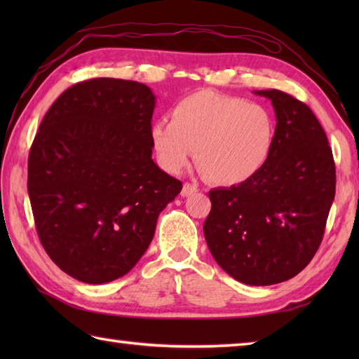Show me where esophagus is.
I'll return each mask as SVG.
<instances>
[{
    "mask_svg": "<svg viewBox=\"0 0 359 359\" xmlns=\"http://www.w3.org/2000/svg\"><path fill=\"white\" fill-rule=\"evenodd\" d=\"M199 191V188H197V185H194V184H184V188H182V196L184 197H188V196H191V194H194V193H197Z\"/></svg>",
    "mask_w": 359,
    "mask_h": 359,
    "instance_id": "obj_1",
    "label": "esophagus"
}]
</instances>
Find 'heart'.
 Masks as SVG:
<instances>
[{
	"label": "heart",
	"mask_w": 359,
	"mask_h": 359,
	"mask_svg": "<svg viewBox=\"0 0 359 359\" xmlns=\"http://www.w3.org/2000/svg\"><path fill=\"white\" fill-rule=\"evenodd\" d=\"M149 137L166 172L180 174L196 151L197 165L212 184L230 187L262 170L276 139V120L264 104L199 93L174 106L171 121H156Z\"/></svg>",
	"instance_id": "1"
}]
</instances>
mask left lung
Here are the masks:
<instances>
[{
  "instance_id": "obj_1",
  "label": "left lung",
  "mask_w": 359,
  "mask_h": 359,
  "mask_svg": "<svg viewBox=\"0 0 359 359\" xmlns=\"http://www.w3.org/2000/svg\"><path fill=\"white\" fill-rule=\"evenodd\" d=\"M276 114L273 151L253 177L208 193L205 241L220 269L248 285L296 276L321 245L337 170L324 129L306 103L278 89L255 90Z\"/></svg>"
}]
</instances>
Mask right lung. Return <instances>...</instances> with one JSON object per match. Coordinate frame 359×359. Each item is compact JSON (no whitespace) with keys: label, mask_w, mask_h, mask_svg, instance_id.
Segmentation results:
<instances>
[{"label":"right lung","mask_w":359,"mask_h":359,"mask_svg":"<svg viewBox=\"0 0 359 359\" xmlns=\"http://www.w3.org/2000/svg\"><path fill=\"white\" fill-rule=\"evenodd\" d=\"M156 97L139 81L90 79L46 112L29 152L38 238L65 273L104 284L133 269L182 182L152 160Z\"/></svg>","instance_id":"1"}]
</instances>
